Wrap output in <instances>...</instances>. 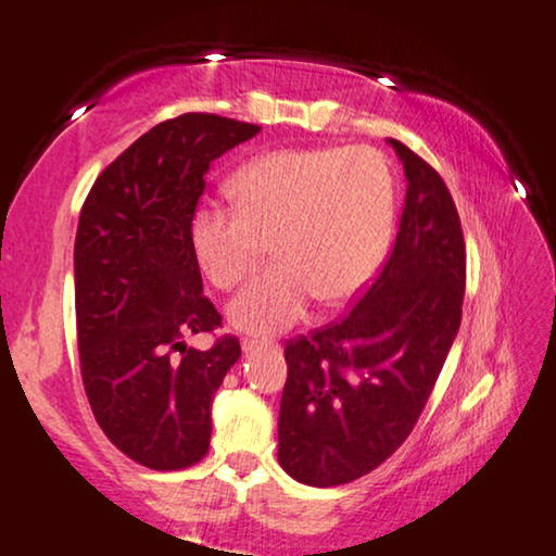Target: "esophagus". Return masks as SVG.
Instances as JSON below:
<instances>
[{"label":"esophagus","mask_w":556,"mask_h":556,"mask_svg":"<svg viewBox=\"0 0 556 556\" xmlns=\"http://www.w3.org/2000/svg\"><path fill=\"white\" fill-rule=\"evenodd\" d=\"M256 350H262V342H256V339H244V342H242L244 354H254Z\"/></svg>","instance_id":"esophagus-1"}]
</instances>
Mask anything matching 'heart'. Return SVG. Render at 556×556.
<instances>
[{
	"label": "heart",
	"mask_w": 556,
	"mask_h": 556,
	"mask_svg": "<svg viewBox=\"0 0 556 556\" xmlns=\"http://www.w3.org/2000/svg\"><path fill=\"white\" fill-rule=\"evenodd\" d=\"M235 206L204 199L189 217L199 267L235 289L262 262L277 264L229 304V321L277 334L300 321L314 296L342 304L382 264L394 214V177L371 147L279 149L247 162L231 179Z\"/></svg>",
	"instance_id": "1"
}]
</instances>
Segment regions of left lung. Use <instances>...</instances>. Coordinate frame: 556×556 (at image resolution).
Wrapping results in <instances>:
<instances>
[{"instance_id":"1","label":"left lung","mask_w":556,"mask_h":556,"mask_svg":"<svg viewBox=\"0 0 556 556\" xmlns=\"http://www.w3.org/2000/svg\"><path fill=\"white\" fill-rule=\"evenodd\" d=\"M407 177L394 250L357 306L287 344L281 469L309 486L354 482L400 450L462 321L467 256L442 177L387 139Z\"/></svg>"}]
</instances>
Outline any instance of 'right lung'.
Here are the masks:
<instances>
[{
	"instance_id": "add662e5",
	"label": "right lung",
	"mask_w": 556,
	"mask_h": 556,
	"mask_svg": "<svg viewBox=\"0 0 556 556\" xmlns=\"http://www.w3.org/2000/svg\"><path fill=\"white\" fill-rule=\"evenodd\" d=\"M262 127L217 114L156 124L94 181L74 239L79 367L97 425L129 459L185 469L210 450L212 400L242 357L204 296L189 217L210 164ZM180 357L174 358L173 352Z\"/></svg>"
}]
</instances>
